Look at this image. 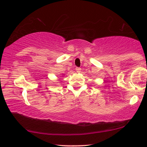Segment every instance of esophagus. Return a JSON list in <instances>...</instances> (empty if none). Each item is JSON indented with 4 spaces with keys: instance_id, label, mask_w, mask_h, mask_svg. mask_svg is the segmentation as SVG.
Wrapping results in <instances>:
<instances>
[{
    "instance_id": "esophagus-1",
    "label": "esophagus",
    "mask_w": 147,
    "mask_h": 147,
    "mask_svg": "<svg viewBox=\"0 0 147 147\" xmlns=\"http://www.w3.org/2000/svg\"><path fill=\"white\" fill-rule=\"evenodd\" d=\"M76 72H78V73H80V72L81 71V68H80V67H76Z\"/></svg>"
}]
</instances>
